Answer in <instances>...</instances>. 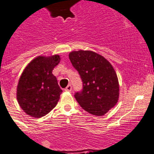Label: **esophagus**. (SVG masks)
I'll list each match as a JSON object with an SVG mask.
<instances>
[{"instance_id":"34e87169","label":"esophagus","mask_w":154,"mask_h":154,"mask_svg":"<svg viewBox=\"0 0 154 154\" xmlns=\"http://www.w3.org/2000/svg\"><path fill=\"white\" fill-rule=\"evenodd\" d=\"M72 86H71V85H68V86H67V87H66L65 90H64V91H68V92H71V91H72Z\"/></svg>"}]
</instances>
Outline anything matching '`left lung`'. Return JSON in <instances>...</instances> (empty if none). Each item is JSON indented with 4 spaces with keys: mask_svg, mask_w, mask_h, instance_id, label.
<instances>
[{
    "mask_svg": "<svg viewBox=\"0 0 154 154\" xmlns=\"http://www.w3.org/2000/svg\"><path fill=\"white\" fill-rule=\"evenodd\" d=\"M72 65L82 81V91L75 94L85 111L101 116L115 106L119 100L120 86L117 75L105 57L91 50L69 53Z\"/></svg>",
    "mask_w": 154,
    "mask_h": 154,
    "instance_id": "left-lung-1",
    "label": "left lung"
}]
</instances>
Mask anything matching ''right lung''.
Instances as JSON below:
<instances>
[{
	"instance_id": "add662e5",
	"label": "right lung",
	"mask_w": 154,
	"mask_h": 154,
	"mask_svg": "<svg viewBox=\"0 0 154 154\" xmlns=\"http://www.w3.org/2000/svg\"><path fill=\"white\" fill-rule=\"evenodd\" d=\"M60 60L59 55L39 56L24 68L18 82L16 98L27 115L40 118L56 107L62 90L53 70Z\"/></svg>"
}]
</instances>
